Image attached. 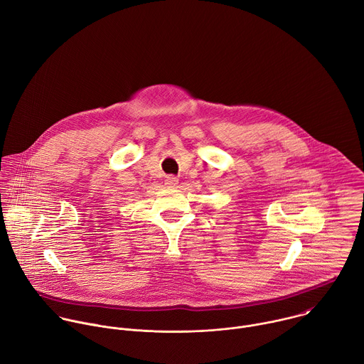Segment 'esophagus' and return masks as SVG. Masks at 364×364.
<instances>
[{
    "instance_id": "1",
    "label": "esophagus",
    "mask_w": 364,
    "mask_h": 364,
    "mask_svg": "<svg viewBox=\"0 0 364 364\" xmlns=\"http://www.w3.org/2000/svg\"><path fill=\"white\" fill-rule=\"evenodd\" d=\"M177 183H178V178L174 177V176H168V177L166 178V186H167V187H176Z\"/></svg>"
}]
</instances>
